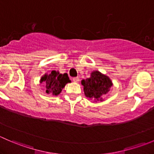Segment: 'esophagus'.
Segmentation results:
<instances>
[{
	"instance_id": "34e87169",
	"label": "esophagus",
	"mask_w": 154,
	"mask_h": 154,
	"mask_svg": "<svg viewBox=\"0 0 154 154\" xmlns=\"http://www.w3.org/2000/svg\"><path fill=\"white\" fill-rule=\"evenodd\" d=\"M72 80H73V81L75 82V83H78V82L80 81V78H79L78 77H74V78H73Z\"/></svg>"
}]
</instances>
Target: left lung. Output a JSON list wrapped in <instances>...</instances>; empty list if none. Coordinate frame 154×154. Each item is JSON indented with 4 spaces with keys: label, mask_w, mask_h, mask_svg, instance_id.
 Returning <instances> with one entry per match:
<instances>
[{
    "label": "left lung",
    "mask_w": 154,
    "mask_h": 154,
    "mask_svg": "<svg viewBox=\"0 0 154 154\" xmlns=\"http://www.w3.org/2000/svg\"><path fill=\"white\" fill-rule=\"evenodd\" d=\"M81 83L86 97L95 100V102L102 101V96L108 93L112 86L109 77L98 71H92L89 78L83 80Z\"/></svg>",
    "instance_id": "1"
}]
</instances>
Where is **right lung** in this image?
Here are the masks:
<instances>
[{
	"label": "right lung",
	"instance_id": "add662e5",
	"mask_svg": "<svg viewBox=\"0 0 154 154\" xmlns=\"http://www.w3.org/2000/svg\"><path fill=\"white\" fill-rule=\"evenodd\" d=\"M44 82L45 91L48 94L58 95L68 83H70L67 74H60L59 71H52L50 74H45L40 80V83Z\"/></svg>",
	"mask_w": 154,
	"mask_h": 154
}]
</instances>
